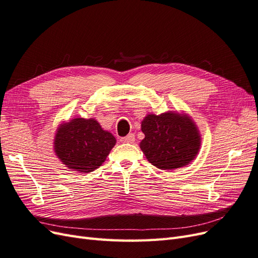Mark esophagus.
<instances>
[{
	"instance_id": "34e87169",
	"label": "esophagus",
	"mask_w": 258,
	"mask_h": 258,
	"mask_svg": "<svg viewBox=\"0 0 258 258\" xmlns=\"http://www.w3.org/2000/svg\"><path fill=\"white\" fill-rule=\"evenodd\" d=\"M120 141L122 143H134L136 141V137H135L134 134H129L127 137L121 138Z\"/></svg>"
}]
</instances>
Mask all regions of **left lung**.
<instances>
[{
    "label": "left lung",
    "mask_w": 258,
    "mask_h": 258,
    "mask_svg": "<svg viewBox=\"0 0 258 258\" xmlns=\"http://www.w3.org/2000/svg\"><path fill=\"white\" fill-rule=\"evenodd\" d=\"M141 130L145 137L140 142V148L158 169L169 171L185 167L200 151V131L186 113L147 114L141 122Z\"/></svg>",
    "instance_id": "1"
}]
</instances>
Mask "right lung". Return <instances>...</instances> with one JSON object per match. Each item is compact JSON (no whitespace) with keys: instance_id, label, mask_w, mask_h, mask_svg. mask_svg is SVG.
<instances>
[{"instance_id":"obj_1","label":"right lung","mask_w":258,"mask_h":258,"mask_svg":"<svg viewBox=\"0 0 258 258\" xmlns=\"http://www.w3.org/2000/svg\"><path fill=\"white\" fill-rule=\"evenodd\" d=\"M115 144V137L97 119L76 117L59 124L53 151L68 169L89 173L102 165Z\"/></svg>"}]
</instances>
